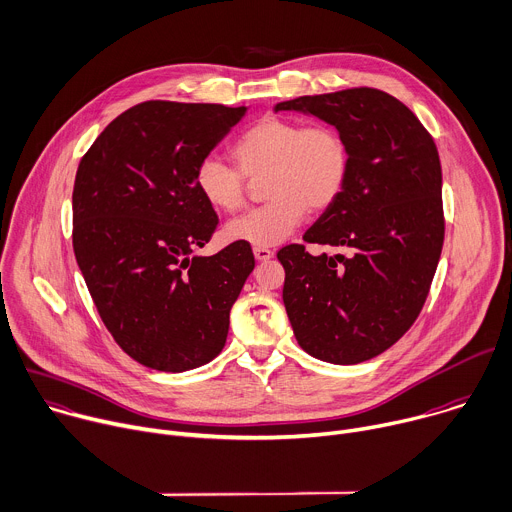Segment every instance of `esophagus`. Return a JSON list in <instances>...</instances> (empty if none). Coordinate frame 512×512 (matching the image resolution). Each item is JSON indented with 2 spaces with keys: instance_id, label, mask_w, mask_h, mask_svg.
<instances>
[{
  "instance_id": "obj_1",
  "label": "esophagus",
  "mask_w": 512,
  "mask_h": 512,
  "mask_svg": "<svg viewBox=\"0 0 512 512\" xmlns=\"http://www.w3.org/2000/svg\"><path fill=\"white\" fill-rule=\"evenodd\" d=\"M274 256V252L270 250V248H254V258L258 260V262H266V260H270Z\"/></svg>"
}]
</instances>
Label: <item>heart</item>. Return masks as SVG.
Wrapping results in <instances>:
<instances>
[{
  "mask_svg": "<svg viewBox=\"0 0 512 512\" xmlns=\"http://www.w3.org/2000/svg\"><path fill=\"white\" fill-rule=\"evenodd\" d=\"M230 165L203 157L193 171L199 197L216 212L232 214L244 203L246 177L266 171L264 206L226 226L232 242L270 248L284 242L311 212H325L343 195L353 165L349 139L327 123L264 117L244 129L230 147Z\"/></svg>",
  "mask_w": 512,
  "mask_h": 512,
  "instance_id": "1",
  "label": "heart"
}]
</instances>
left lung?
Instances as JSON below:
<instances>
[{
	"label": "left lung",
	"mask_w": 512,
	"mask_h": 512,
	"mask_svg": "<svg viewBox=\"0 0 512 512\" xmlns=\"http://www.w3.org/2000/svg\"><path fill=\"white\" fill-rule=\"evenodd\" d=\"M274 111L335 125L353 153L343 195L302 236L349 256H313L304 244L276 254L294 337L327 363L373 359L416 323L438 268L444 208L436 143L403 102L367 86L298 96Z\"/></svg>",
	"instance_id": "left-lung-1"
}]
</instances>
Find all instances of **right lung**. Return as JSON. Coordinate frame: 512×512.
<instances>
[{"mask_svg":"<svg viewBox=\"0 0 512 512\" xmlns=\"http://www.w3.org/2000/svg\"><path fill=\"white\" fill-rule=\"evenodd\" d=\"M246 111L147 100L119 115L80 159L74 256L102 323L145 367L181 373L226 345L254 254L234 242L214 256H191L218 228L193 171Z\"/></svg>","mask_w":512,"mask_h":512,"instance_id":"add662e5","label":"right lung"}]
</instances>
